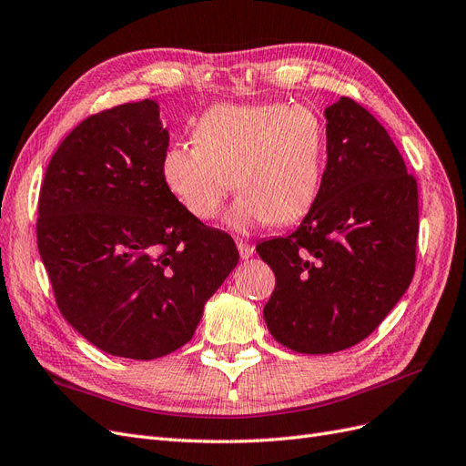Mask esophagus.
<instances>
[{
  "mask_svg": "<svg viewBox=\"0 0 466 466\" xmlns=\"http://www.w3.org/2000/svg\"><path fill=\"white\" fill-rule=\"evenodd\" d=\"M238 251H239V258L249 259L251 255H253V251H255V248L249 242H244V239H239V242H238Z\"/></svg>",
  "mask_w": 466,
  "mask_h": 466,
  "instance_id": "1",
  "label": "esophagus"
}]
</instances>
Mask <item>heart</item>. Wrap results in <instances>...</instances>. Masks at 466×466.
<instances>
[{"mask_svg": "<svg viewBox=\"0 0 466 466\" xmlns=\"http://www.w3.org/2000/svg\"><path fill=\"white\" fill-rule=\"evenodd\" d=\"M327 155V129L304 104H217L193 127V143H176L162 157V177L176 201L198 220L227 213L236 232L261 224H294L318 199ZM235 182H231V177Z\"/></svg>", "mask_w": 466, "mask_h": 466, "instance_id": "1", "label": "heart"}]
</instances>
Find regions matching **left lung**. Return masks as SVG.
Returning a JSON list of instances; mask_svg holds the SVG:
<instances>
[{
	"label": "left lung",
	"mask_w": 466,
	"mask_h": 466,
	"mask_svg": "<svg viewBox=\"0 0 466 466\" xmlns=\"http://www.w3.org/2000/svg\"><path fill=\"white\" fill-rule=\"evenodd\" d=\"M327 167L299 227L258 246L273 268L268 331L302 354L371 335L416 267L418 186L385 127L349 96L325 108Z\"/></svg>",
	"instance_id": "1"
}]
</instances>
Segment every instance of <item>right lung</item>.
I'll return each mask as SVG.
<instances>
[{"label": "right lung", "mask_w": 466, "mask_h": 466, "mask_svg": "<svg viewBox=\"0 0 466 466\" xmlns=\"http://www.w3.org/2000/svg\"><path fill=\"white\" fill-rule=\"evenodd\" d=\"M168 141L155 100L93 114L57 147L40 187L36 238L56 304L112 356L184 347L239 259L234 239L164 184Z\"/></svg>", "instance_id": "add662e5"}]
</instances>
